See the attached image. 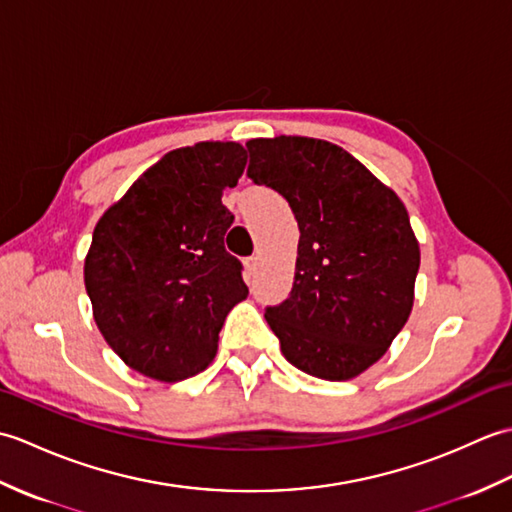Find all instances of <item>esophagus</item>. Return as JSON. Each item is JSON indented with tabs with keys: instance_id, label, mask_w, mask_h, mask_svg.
<instances>
[{
	"instance_id": "1",
	"label": "esophagus",
	"mask_w": 512,
	"mask_h": 512,
	"mask_svg": "<svg viewBox=\"0 0 512 512\" xmlns=\"http://www.w3.org/2000/svg\"><path fill=\"white\" fill-rule=\"evenodd\" d=\"M244 266H246V270H248V275H255V270H257V266H259L257 257H246V259H244Z\"/></svg>"
}]
</instances>
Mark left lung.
I'll list each match as a JSON object with an SVG mask.
<instances>
[{
    "instance_id": "1",
    "label": "left lung",
    "mask_w": 512,
    "mask_h": 512,
    "mask_svg": "<svg viewBox=\"0 0 512 512\" xmlns=\"http://www.w3.org/2000/svg\"><path fill=\"white\" fill-rule=\"evenodd\" d=\"M246 147L248 178L284 195L301 233L290 297L264 314L270 330L301 372L354 378L387 352L413 306L420 248L405 204L325 140Z\"/></svg>"
}]
</instances>
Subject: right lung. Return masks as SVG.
Wrapping results in <instances>:
<instances>
[{
  "instance_id": "add662e5",
  "label": "right lung",
  "mask_w": 512,
  "mask_h": 512,
  "mask_svg": "<svg viewBox=\"0 0 512 512\" xmlns=\"http://www.w3.org/2000/svg\"><path fill=\"white\" fill-rule=\"evenodd\" d=\"M244 167L237 143L169 151L96 224L85 290L103 339L136 372L162 383L202 372L226 314L246 299L222 204Z\"/></svg>"
}]
</instances>
